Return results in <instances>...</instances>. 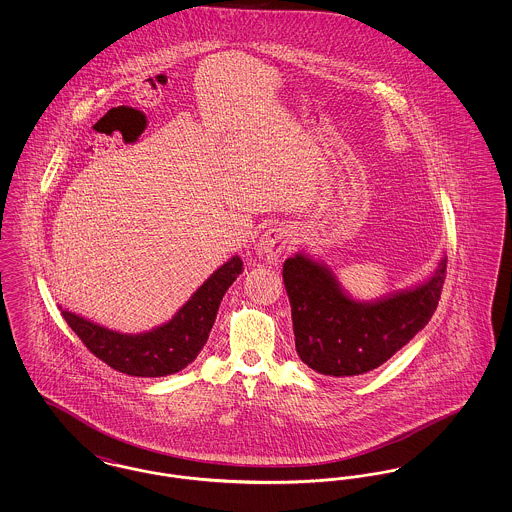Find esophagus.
<instances>
[{
  "mask_svg": "<svg viewBox=\"0 0 512 512\" xmlns=\"http://www.w3.org/2000/svg\"><path fill=\"white\" fill-rule=\"evenodd\" d=\"M292 244V232L284 226L268 228L257 242V255L267 261L268 265H276L284 253V249Z\"/></svg>",
  "mask_w": 512,
  "mask_h": 512,
  "instance_id": "obj_1",
  "label": "esophagus"
}]
</instances>
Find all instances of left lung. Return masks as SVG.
Instances as JSON below:
<instances>
[{
	"instance_id": "1",
	"label": "left lung",
	"mask_w": 512,
	"mask_h": 512,
	"mask_svg": "<svg viewBox=\"0 0 512 512\" xmlns=\"http://www.w3.org/2000/svg\"><path fill=\"white\" fill-rule=\"evenodd\" d=\"M447 259L422 286L376 303L345 295L334 274L297 253L284 263V286L292 305L295 351L326 376H357L384 365L413 340L438 307Z\"/></svg>"
}]
</instances>
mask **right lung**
<instances>
[{"instance_id": "right-lung-1", "label": "right lung", "mask_w": 512, "mask_h": 512, "mask_svg": "<svg viewBox=\"0 0 512 512\" xmlns=\"http://www.w3.org/2000/svg\"><path fill=\"white\" fill-rule=\"evenodd\" d=\"M232 257L217 268L167 324L144 334H119L69 311H61L82 343L105 365L128 376H169L190 365L207 343L222 295L242 272Z\"/></svg>"}]
</instances>
